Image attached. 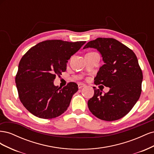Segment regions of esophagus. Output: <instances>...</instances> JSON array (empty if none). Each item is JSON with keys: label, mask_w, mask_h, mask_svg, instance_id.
Masks as SVG:
<instances>
[{"label": "esophagus", "mask_w": 154, "mask_h": 154, "mask_svg": "<svg viewBox=\"0 0 154 154\" xmlns=\"http://www.w3.org/2000/svg\"><path fill=\"white\" fill-rule=\"evenodd\" d=\"M85 87V85L83 84V83H78V88H82V87Z\"/></svg>", "instance_id": "34e87169"}]
</instances>
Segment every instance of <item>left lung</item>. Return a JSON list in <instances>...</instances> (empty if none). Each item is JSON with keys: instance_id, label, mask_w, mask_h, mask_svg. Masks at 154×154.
Here are the masks:
<instances>
[{"instance_id": "1", "label": "left lung", "mask_w": 154, "mask_h": 154, "mask_svg": "<svg viewBox=\"0 0 154 154\" xmlns=\"http://www.w3.org/2000/svg\"><path fill=\"white\" fill-rule=\"evenodd\" d=\"M98 50L105 64L94 79V84L110 87L103 95L94 87V95L88 101L93 115L112 122L127 115L138 101L141 93L142 70L136 55L127 46L112 38H97L84 46Z\"/></svg>"}]
</instances>
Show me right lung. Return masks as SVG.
Masks as SVG:
<instances>
[{
  "instance_id": "right-lung-1",
  "label": "right lung",
  "mask_w": 154,
  "mask_h": 154,
  "mask_svg": "<svg viewBox=\"0 0 154 154\" xmlns=\"http://www.w3.org/2000/svg\"><path fill=\"white\" fill-rule=\"evenodd\" d=\"M85 41L48 40L27 51L18 64L15 83L19 99L32 114L42 119L57 118L66 111L78 87L69 82L54 86L57 76L66 71L67 62Z\"/></svg>"
}]
</instances>
